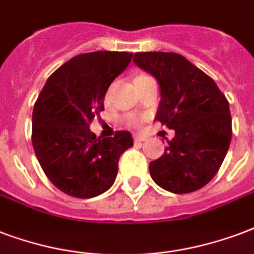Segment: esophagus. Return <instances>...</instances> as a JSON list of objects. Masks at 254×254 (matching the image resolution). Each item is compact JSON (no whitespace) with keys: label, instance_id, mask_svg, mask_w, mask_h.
I'll use <instances>...</instances> for the list:
<instances>
[{"label":"esophagus","instance_id":"34e87169","mask_svg":"<svg viewBox=\"0 0 254 254\" xmlns=\"http://www.w3.org/2000/svg\"><path fill=\"white\" fill-rule=\"evenodd\" d=\"M133 138H134L135 142H142V141L146 140V137H145V135H142V134H135Z\"/></svg>","mask_w":254,"mask_h":254}]
</instances>
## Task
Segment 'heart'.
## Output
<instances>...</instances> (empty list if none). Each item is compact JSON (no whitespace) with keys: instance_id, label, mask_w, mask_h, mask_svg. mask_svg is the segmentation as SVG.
I'll list each match as a JSON object with an SVG mask.
<instances>
[{"instance_id":"1","label":"heart","mask_w":254,"mask_h":254,"mask_svg":"<svg viewBox=\"0 0 254 254\" xmlns=\"http://www.w3.org/2000/svg\"><path fill=\"white\" fill-rule=\"evenodd\" d=\"M142 77H146V75H140V77H137V78H142ZM127 125H130V127H138L141 124L142 120L138 119V117H135V116H127V119H125Z\"/></svg>"}]
</instances>
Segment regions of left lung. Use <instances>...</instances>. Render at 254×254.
<instances>
[{"instance_id":"8db88e82","label":"left lung","mask_w":254,"mask_h":254,"mask_svg":"<svg viewBox=\"0 0 254 254\" xmlns=\"http://www.w3.org/2000/svg\"><path fill=\"white\" fill-rule=\"evenodd\" d=\"M133 61L160 84L156 120L174 129L165 152L149 164L158 187L183 194L216 176L232 140L229 102L216 82L177 53L141 52Z\"/></svg>"}]
</instances>
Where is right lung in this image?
<instances>
[{
  "mask_svg": "<svg viewBox=\"0 0 254 254\" xmlns=\"http://www.w3.org/2000/svg\"><path fill=\"white\" fill-rule=\"evenodd\" d=\"M127 52L75 56L50 75L33 109L32 142L37 160L54 187L77 198H92L114 184L119 160L133 146L131 134L96 137L93 119L104 110L113 80L131 61Z\"/></svg>",
  "mask_w": 254,
  "mask_h": 254,
  "instance_id": "obj_1",
  "label": "right lung"
}]
</instances>
